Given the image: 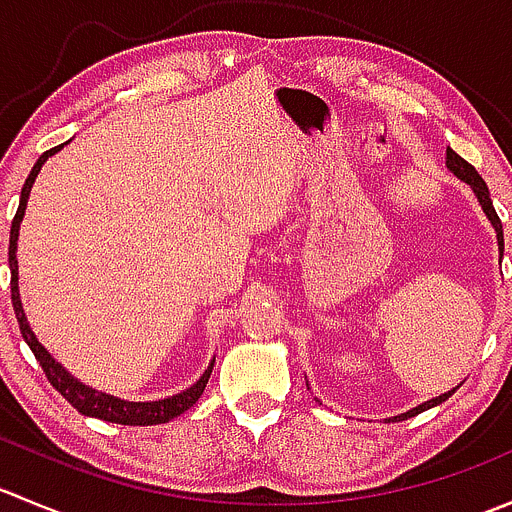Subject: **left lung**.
Returning <instances> with one entry per match:
<instances>
[{
    "instance_id": "obj_1",
    "label": "left lung",
    "mask_w": 512,
    "mask_h": 512,
    "mask_svg": "<svg viewBox=\"0 0 512 512\" xmlns=\"http://www.w3.org/2000/svg\"><path fill=\"white\" fill-rule=\"evenodd\" d=\"M446 165H448V168L453 170V173L458 175V178H461V180H466V183L471 185V188H473V193L478 195V203L483 205V213L488 215V220H490V223H493L495 232H498V247H500V252H503V223H500L498 213H495V208H493V200H490V193H488V185H485V180L480 178V175H478V170L473 168V165L468 163V160H463L461 156H458V153L453 151V148H448V151H446ZM453 394H456V389H453V391H448V394H441V396H436V399L426 401V404L416 406V409L406 411V414H401V416H394V418H386V421H406V418H411V416L421 414V411L431 409V406H438V404H443V401H446L448 396H453Z\"/></svg>"
}]
</instances>
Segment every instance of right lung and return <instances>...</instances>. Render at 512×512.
I'll use <instances>...</instances> for the list:
<instances>
[{
  "mask_svg": "<svg viewBox=\"0 0 512 512\" xmlns=\"http://www.w3.org/2000/svg\"><path fill=\"white\" fill-rule=\"evenodd\" d=\"M59 148L64 146H56L51 148V151L41 153V158L36 160L32 173H29L27 183H24L22 188V198H19V210L17 215H14L12 220V232H9V270H12V304H14V314H17V322H19V329H22V337L24 342L29 344V349H32L36 361H39V366L44 369L46 379H49V384L54 386L56 391H59L61 396H64L66 401H69L71 406H74L79 414L84 416H94V418H101V421H111V423H123V426H153V423H168L170 418L180 416L183 411H188L190 406L195 404V401L200 399V394L205 391V384H208L210 379V371H213V364L215 359L210 361V366L205 369V374L200 376L198 381H195L190 389L180 391V394L170 396V399H160V401H151V404H141V401H123V399H116V396H108V394H101V391L96 389H89L86 384H81L79 379H74V376L69 374V371L64 369V366L59 364V361H54V356L46 352L44 347H41L39 342H36L32 327H29L27 317H24V309H22V299H19V270H17V237H19V223H22L24 218V210H27V200H29V190H32L34 185V178L39 175L41 165H44V160L49 156H54Z\"/></svg>",
  "mask_w": 512,
  "mask_h": 512,
  "instance_id": "1",
  "label": "right lung"
}]
</instances>
